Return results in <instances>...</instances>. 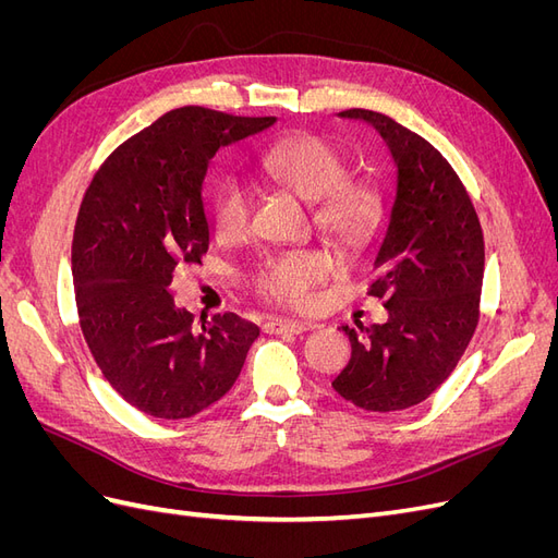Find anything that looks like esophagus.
Here are the masks:
<instances>
[{
	"instance_id": "esophagus-1",
	"label": "esophagus",
	"mask_w": 558,
	"mask_h": 558,
	"mask_svg": "<svg viewBox=\"0 0 558 558\" xmlns=\"http://www.w3.org/2000/svg\"><path fill=\"white\" fill-rule=\"evenodd\" d=\"M310 328H314V324H307V320H291V318H267L265 320V332H269V335H283V332L300 335Z\"/></svg>"
}]
</instances>
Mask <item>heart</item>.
I'll list each match as a JSON object with an SVG mask.
<instances>
[{"label": "heart", "instance_id": "1", "mask_svg": "<svg viewBox=\"0 0 558 558\" xmlns=\"http://www.w3.org/2000/svg\"><path fill=\"white\" fill-rule=\"evenodd\" d=\"M265 170L291 191L316 202V221L342 238H359L375 223L379 197L363 181H349L347 160L324 140L302 134L267 150ZM214 226L223 240H242L251 228V191L244 179L226 177L214 191ZM332 272L324 251L298 248L267 256L251 275L263 298L289 307H307L318 283Z\"/></svg>", "mask_w": 558, "mask_h": 558}]
</instances>
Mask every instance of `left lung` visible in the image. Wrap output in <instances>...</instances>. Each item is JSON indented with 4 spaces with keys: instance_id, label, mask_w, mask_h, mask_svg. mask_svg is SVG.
<instances>
[{
    "instance_id": "1",
    "label": "left lung",
    "mask_w": 558,
    "mask_h": 558,
    "mask_svg": "<svg viewBox=\"0 0 558 558\" xmlns=\"http://www.w3.org/2000/svg\"><path fill=\"white\" fill-rule=\"evenodd\" d=\"M373 125L396 167V195L375 256L369 295L386 324L342 326L351 359L332 388L369 412L424 402L461 361L480 320L484 238L472 199L440 150L393 118L349 109Z\"/></svg>"
}]
</instances>
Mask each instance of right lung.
I'll list each match as a JSON object with an SVG mask.
<instances>
[{
    "instance_id": "right-lung-1",
    "label": "right lung",
    "mask_w": 558,
    "mask_h": 558,
    "mask_svg": "<svg viewBox=\"0 0 558 558\" xmlns=\"http://www.w3.org/2000/svg\"><path fill=\"white\" fill-rule=\"evenodd\" d=\"M275 121L174 109L118 146L83 195L72 242L81 330L107 381L148 416L189 418L221 400L258 340L232 312L195 324L170 283L209 248L202 185L216 150Z\"/></svg>"
}]
</instances>
